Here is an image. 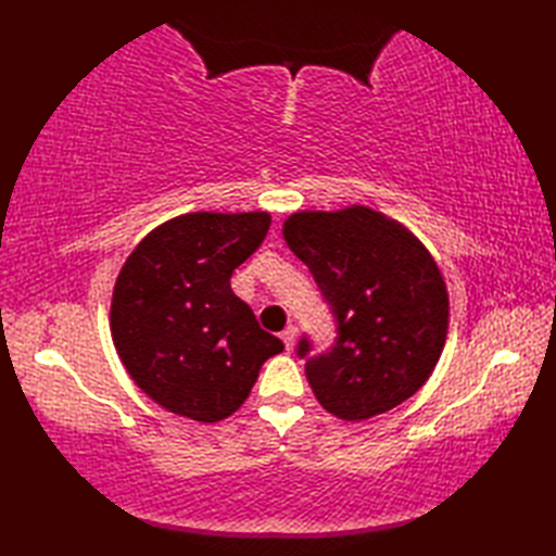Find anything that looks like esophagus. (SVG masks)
<instances>
[{"label": "esophagus", "mask_w": 556, "mask_h": 556, "mask_svg": "<svg viewBox=\"0 0 556 556\" xmlns=\"http://www.w3.org/2000/svg\"><path fill=\"white\" fill-rule=\"evenodd\" d=\"M281 341L287 344V351H293V346H296V327L289 325L285 332H281Z\"/></svg>", "instance_id": "esophagus-1"}]
</instances>
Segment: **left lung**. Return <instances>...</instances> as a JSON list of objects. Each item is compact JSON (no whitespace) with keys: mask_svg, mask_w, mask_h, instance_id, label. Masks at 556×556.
<instances>
[{"mask_svg":"<svg viewBox=\"0 0 556 556\" xmlns=\"http://www.w3.org/2000/svg\"><path fill=\"white\" fill-rule=\"evenodd\" d=\"M287 245L332 305L337 344L299 356L320 406L341 420H368L404 404L428 382L448 329V293L428 248L372 207L301 210L285 219Z\"/></svg>","mask_w":556,"mask_h":556,"instance_id":"obj_1","label":"left lung"}]
</instances>
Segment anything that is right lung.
<instances>
[{"label": "right lung", "instance_id": "obj_1", "mask_svg": "<svg viewBox=\"0 0 556 556\" xmlns=\"http://www.w3.org/2000/svg\"><path fill=\"white\" fill-rule=\"evenodd\" d=\"M269 224V212H188L152 229L116 277L114 349L131 380L176 416L229 418L263 363L285 351L229 285Z\"/></svg>", "mask_w": 556, "mask_h": 556}]
</instances>
